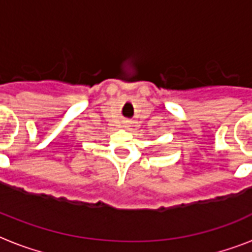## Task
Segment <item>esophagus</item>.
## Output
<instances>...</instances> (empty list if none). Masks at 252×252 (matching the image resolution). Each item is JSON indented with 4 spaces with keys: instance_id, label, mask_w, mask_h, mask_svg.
Here are the masks:
<instances>
[{
    "instance_id": "34e87169",
    "label": "esophagus",
    "mask_w": 252,
    "mask_h": 252,
    "mask_svg": "<svg viewBox=\"0 0 252 252\" xmlns=\"http://www.w3.org/2000/svg\"><path fill=\"white\" fill-rule=\"evenodd\" d=\"M124 124H126V126H129V123H128V122H124Z\"/></svg>"
}]
</instances>
